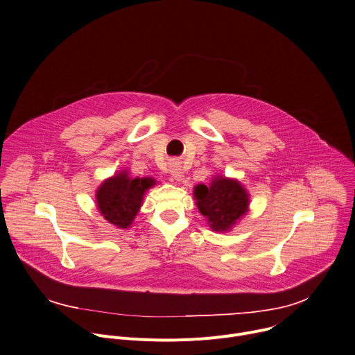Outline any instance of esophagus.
Returning <instances> with one entry per match:
<instances>
[{
  "instance_id": "esophagus-1",
  "label": "esophagus",
  "mask_w": 355,
  "mask_h": 355,
  "mask_svg": "<svg viewBox=\"0 0 355 355\" xmlns=\"http://www.w3.org/2000/svg\"><path fill=\"white\" fill-rule=\"evenodd\" d=\"M170 173H171V175H173L177 181H180V180L182 178V171H181V166H180L178 162H173V163H171V166H170Z\"/></svg>"
}]
</instances>
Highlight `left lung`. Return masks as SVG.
Wrapping results in <instances>:
<instances>
[{
  "label": "left lung",
  "instance_id": "left-lung-1",
  "mask_svg": "<svg viewBox=\"0 0 355 355\" xmlns=\"http://www.w3.org/2000/svg\"><path fill=\"white\" fill-rule=\"evenodd\" d=\"M199 211L214 231H228L248 211L249 195L235 180L217 177L210 184L195 187Z\"/></svg>",
  "mask_w": 355,
  "mask_h": 355
}]
</instances>
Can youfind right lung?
<instances>
[{"instance_id": "add662e5", "label": "right lung", "mask_w": 355, "mask_h": 355, "mask_svg": "<svg viewBox=\"0 0 355 355\" xmlns=\"http://www.w3.org/2000/svg\"><path fill=\"white\" fill-rule=\"evenodd\" d=\"M153 185L152 178H130L120 173L106 180L96 191V203L102 216L119 228H127L137 216L144 193Z\"/></svg>"}]
</instances>
